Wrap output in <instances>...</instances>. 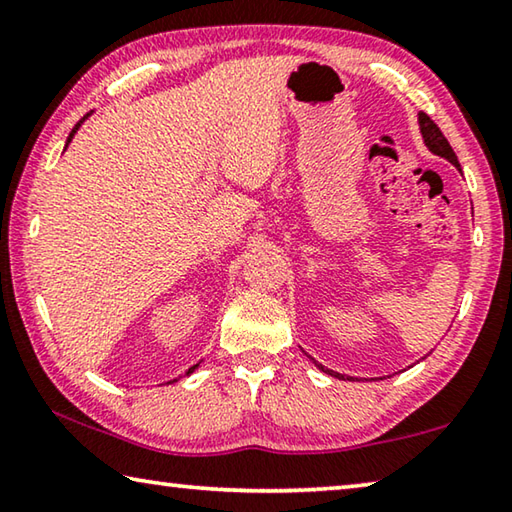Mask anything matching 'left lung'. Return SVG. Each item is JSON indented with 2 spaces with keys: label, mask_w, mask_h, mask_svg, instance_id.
<instances>
[{
  "label": "left lung",
  "mask_w": 512,
  "mask_h": 512,
  "mask_svg": "<svg viewBox=\"0 0 512 512\" xmlns=\"http://www.w3.org/2000/svg\"><path fill=\"white\" fill-rule=\"evenodd\" d=\"M418 121H420V133H422V137H424V144L429 146V151L440 155V158H447L449 162L456 164V167H458V158H456L454 149H452V146H449V142H447V137L443 135V131H440V128H438L436 124H433L431 117L424 115V112H420ZM320 370L329 372V370L323 368V366H320ZM329 375H334V377H339V379L343 377V375H339V372H329Z\"/></svg>",
  "instance_id": "left-lung-1"
}]
</instances>
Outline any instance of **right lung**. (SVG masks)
<instances>
[{
	"instance_id": "obj_1",
	"label": "right lung",
	"mask_w": 512,
	"mask_h": 512,
	"mask_svg": "<svg viewBox=\"0 0 512 512\" xmlns=\"http://www.w3.org/2000/svg\"><path fill=\"white\" fill-rule=\"evenodd\" d=\"M81 121H83V119H81ZM81 121H79V124H76V126H74V128H72V133H69V137H67V144H69V142H72V137H74V133H76V131H79V126H81ZM194 370H196V366H192V368H189V370H187V372H194ZM173 381H176V379H173Z\"/></svg>"
}]
</instances>
